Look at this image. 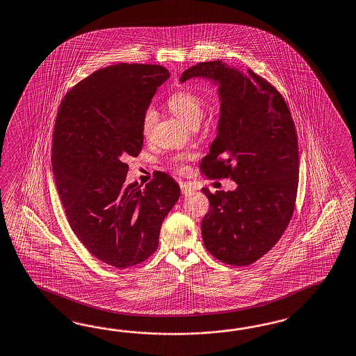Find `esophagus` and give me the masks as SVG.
<instances>
[{"label": "esophagus", "instance_id": "1", "mask_svg": "<svg viewBox=\"0 0 356 356\" xmlns=\"http://www.w3.org/2000/svg\"><path fill=\"white\" fill-rule=\"evenodd\" d=\"M195 187L192 186L191 183H181V191L183 195H190L192 192H195Z\"/></svg>", "mask_w": 356, "mask_h": 356}]
</instances>
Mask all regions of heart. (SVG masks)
Listing matches in <instances>:
<instances>
[{
    "label": "heart",
    "instance_id": "b5f03b06",
    "mask_svg": "<svg viewBox=\"0 0 356 356\" xmlns=\"http://www.w3.org/2000/svg\"><path fill=\"white\" fill-rule=\"evenodd\" d=\"M168 108L173 112L179 120H182L184 124H187L191 128L199 127L201 120L205 113V102L201 98L199 94L191 90L182 89L178 92H173L168 101ZM157 120V112L152 107L147 108L142 118V133L145 137H149ZM186 157H174L170 161L172 168L175 170H183L184 168Z\"/></svg>",
    "mask_w": 356,
    "mask_h": 356
}]
</instances>
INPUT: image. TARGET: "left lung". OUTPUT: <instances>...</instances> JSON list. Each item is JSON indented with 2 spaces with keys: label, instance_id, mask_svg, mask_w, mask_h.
<instances>
[{
  "label": "left lung",
  "instance_id": "8db88e82",
  "mask_svg": "<svg viewBox=\"0 0 356 356\" xmlns=\"http://www.w3.org/2000/svg\"><path fill=\"white\" fill-rule=\"evenodd\" d=\"M219 83L218 136L201 161L205 177L231 178L235 191L202 188L210 208L201 222L207 250L223 264H254L283 236L298 188V139L291 111L264 77L222 60L192 65L179 81Z\"/></svg>",
  "mask_w": 356,
  "mask_h": 356
}]
</instances>
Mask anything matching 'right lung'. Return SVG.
<instances>
[{
    "instance_id": "1",
    "label": "right lung",
    "mask_w": 356,
    "mask_h": 356,
    "mask_svg": "<svg viewBox=\"0 0 356 356\" xmlns=\"http://www.w3.org/2000/svg\"><path fill=\"white\" fill-rule=\"evenodd\" d=\"M168 79L163 65L113 64L76 83L56 113L51 164L68 223L95 258L116 268L155 253L181 195L163 172L145 188L125 183V159L143 146V113Z\"/></svg>"
}]
</instances>
